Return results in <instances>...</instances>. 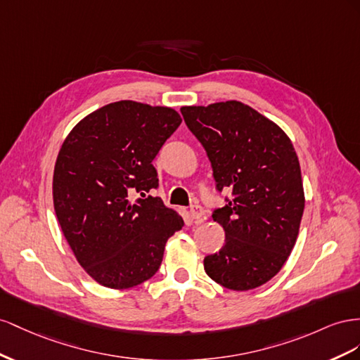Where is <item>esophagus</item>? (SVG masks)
<instances>
[{
  "label": "esophagus",
  "mask_w": 360,
  "mask_h": 360,
  "mask_svg": "<svg viewBox=\"0 0 360 360\" xmlns=\"http://www.w3.org/2000/svg\"><path fill=\"white\" fill-rule=\"evenodd\" d=\"M190 215H191V219L196 220L198 223L203 221L205 220V210L200 207V205H193V207L190 208Z\"/></svg>",
  "instance_id": "34e87169"
}]
</instances>
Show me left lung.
Wrapping results in <instances>:
<instances>
[{
    "label": "left lung",
    "mask_w": 360,
    "mask_h": 360,
    "mask_svg": "<svg viewBox=\"0 0 360 360\" xmlns=\"http://www.w3.org/2000/svg\"><path fill=\"white\" fill-rule=\"evenodd\" d=\"M211 161L215 187L232 199L212 212L224 245L203 259L214 282L248 291L269 282L292 252L304 210L300 162L290 137L238 101L182 107Z\"/></svg>",
    "instance_id": "obj_1"
}]
</instances>
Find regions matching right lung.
Listing matches in <instances>:
<instances>
[{
	"label": "right lung",
	"mask_w": 360,
	"mask_h": 360,
	"mask_svg": "<svg viewBox=\"0 0 360 360\" xmlns=\"http://www.w3.org/2000/svg\"><path fill=\"white\" fill-rule=\"evenodd\" d=\"M178 111L119 101L90 112L65 139L53 176L61 232L98 283L127 290L160 269L181 215L160 198L153 158L181 125ZM134 192L145 200L131 201Z\"/></svg>",
	"instance_id": "1"
}]
</instances>
